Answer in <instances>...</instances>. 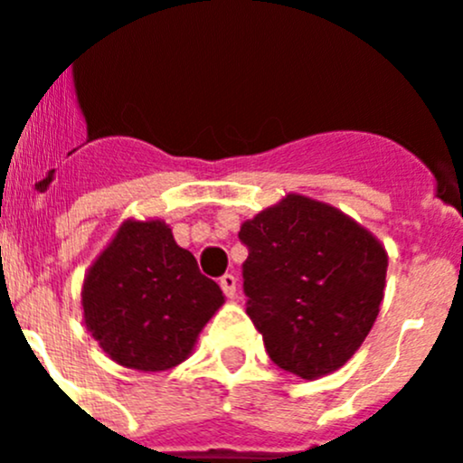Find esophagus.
<instances>
[{
	"instance_id": "34e87169",
	"label": "esophagus",
	"mask_w": 463,
	"mask_h": 463,
	"mask_svg": "<svg viewBox=\"0 0 463 463\" xmlns=\"http://www.w3.org/2000/svg\"><path fill=\"white\" fill-rule=\"evenodd\" d=\"M219 285H222L223 295L228 297V299H232L237 292V279L232 274H223L222 279H219Z\"/></svg>"
}]
</instances>
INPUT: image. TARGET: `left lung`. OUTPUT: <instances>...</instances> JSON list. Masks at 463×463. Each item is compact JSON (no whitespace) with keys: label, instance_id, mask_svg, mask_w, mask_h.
I'll list each match as a JSON object with an SVG mask.
<instances>
[{"label":"left lung","instance_id":"8db88e82","mask_svg":"<svg viewBox=\"0 0 463 463\" xmlns=\"http://www.w3.org/2000/svg\"><path fill=\"white\" fill-rule=\"evenodd\" d=\"M246 315L279 368L317 379L354 356L383 299V246L343 212L304 196L241 223Z\"/></svg>","mask_w":463,"mask_h":463}]
</instances>
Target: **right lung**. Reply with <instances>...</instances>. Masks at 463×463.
<instances>
[{
  "label": "right lung",
  "mask_w": 463,
  "mask_h": 463,
  "mask_svg": "<svg viewBox=\"0 0 463 463\" xmlns=\"http://www.w3.org/2000/svg\"><path fill=\"white\" fill-rule=\"evenodd\" d=\"M223 304L164 222H128L84 280V319L100 347L125 368L159 373L189 356Z\"/></svg>",
  "instance_id": "1"
}]
</instances>
